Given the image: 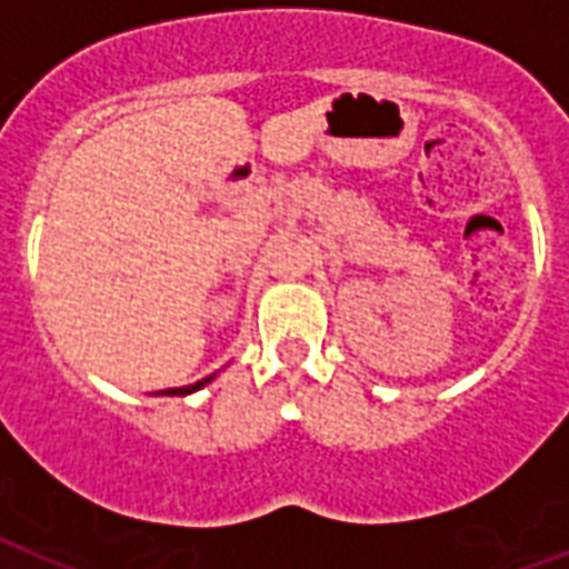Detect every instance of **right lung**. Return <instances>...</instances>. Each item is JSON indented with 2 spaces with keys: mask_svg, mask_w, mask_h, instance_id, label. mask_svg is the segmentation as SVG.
<instances>
[{
  "mask_svg": "<svg viewBox=\"0 0 569 569\" xmlns=\"http://www.w3.org/2000/svg\"><path fill=\"white\" fill-rule=\"evenodd\" d=\"M214 375H209V378L197 380V383H191V387H177V389H162V392H156V396H191V392H197V389H203L206 383H212Z\"/></svg>",
  "mask_w": 569,
  "mask_h": 569,
  "instance_id": "add662e5",
  "label": "right lung"
}]
</instances>
